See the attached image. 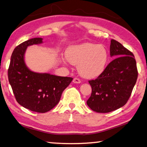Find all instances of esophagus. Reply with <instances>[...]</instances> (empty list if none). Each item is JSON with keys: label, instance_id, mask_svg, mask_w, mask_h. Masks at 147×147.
<instances>
[{"label": "esophagus", "instance_id": "1", "mask_svg": "<svg viewBox=\"0 0 147 147\" xmlns=\"http://www.w3.org/2000/svg\"><path fill=\"white\" fill-rule=\"evenodd\" d=\"M73 83H74V84H80V83H81V80L79 78H74L73 79Z\"/></svg>", "mask_w": 147, "mask_h": 147}]
</instances>
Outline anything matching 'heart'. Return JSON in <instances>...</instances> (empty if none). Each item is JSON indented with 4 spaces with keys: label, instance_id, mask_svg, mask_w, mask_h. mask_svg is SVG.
<instances>
[{
    "label": "heart",
    "instance_id": "b5f03b06",
    "mask_svg": "<svg viewBox=\"0 0 147 147\" xmlns=\"http://www.w3.org/2000/svg\"><path fill=\"white\" fill-rule=\"evenodd\" d=\"M66 58L73 65H78V70L86 78H94L105 69L108 54L100 45L84 43L69 47L66 51ZM64 63L67 61L64 59Z\"/></svg>",
    "mask_w": 147,
    "mask_h": 147
}]
</instances>
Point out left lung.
Returning a JSON list of instances; mask_svg holds the SVG:
<instances>
[{
  "instance_id": "obj_1",
  "label": "left lung",
  "mask_w": 147,
  "mask_h": 147,
  "mask_svg": "<svg viewBox=\"0 0 147 147\" xmlns=\"http://www.w3.org/2000/svg\"><path fill=\"white\" fill-rule=\"evenodd\" d=\"M110 56L115 58L95 80H89L92 88L87 104L98 113H108L125 105L138 78L134 56L114 39L110 44Z\"/></svg>"
}]
</instances>
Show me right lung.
Returning <instances> with one entry per match:
<instances>
[{"label": "right lung", "mask_w": 147, "mask_h": 147, "mask_svg": "<svg viewBox=\"0 0 147 147\" xmlns=\"http://www.w3.org/2000/svg\"><path fill=\"white\" fill-rule=\"evenodd\" d=\"M42 43L43 39L36 38L16 47L8 71L9 82L17 102L38 113L47 112L56 106L64 89L73 79L30 70L24 61L27 47Z\"/></svg>", "instance_id": "1"}]
</instances>
